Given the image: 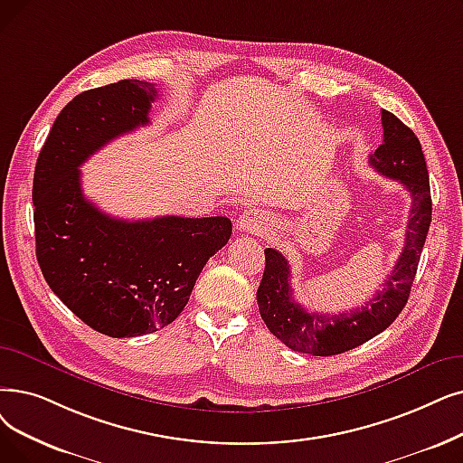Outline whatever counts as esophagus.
<instances>
[{"label":"esophagus","instance_id":"34e87169","mask_svg":"<svg viewBox=\"0 0 463 463\" xmlns=\"http://www.w3.org/2000/svg\"><path fill=\"white\" fill-rule=\"evenodd\" d=\"M269 227V219L263 212H259L255 208L244 210L240 213V217L236 219V229L242 232H250V234H260L265 232Z\"/></svg>","mask_w":463,"mask_h":463}]
</instances>
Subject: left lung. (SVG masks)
<instances>
[{"label":"left lung","instance_id":"1","mask_svg":"<svg viewBox=\"0 0 463 463\" xmlns=\"http://www.w3.org/2000/svg\"><path fill=\"white\" fill-rule=\"evenodd\" d=\"M382 128L384 142L369 156V165L382 175L403 184L412 196L405 248L384 288L376 291L369 305L343 314H319L300 307L293 298L288 259L267 248V265L257 289L259 312L269 331L295 352L336 355L361 346L390 327L409 300L431 223L430 175L420 139L407 125L382 109Z\"/></svg>","mask_w":463,"mask_h":463}]
</instances>
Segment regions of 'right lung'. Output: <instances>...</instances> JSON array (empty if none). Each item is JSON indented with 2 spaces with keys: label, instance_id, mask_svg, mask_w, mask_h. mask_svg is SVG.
Here are the masks:
<instances>
[{
  "label": "right lung",
  "instance_id": "1",
  "mask_svg": "<svg viewBox=\"0 0 463 463\" xmlns=\"http://www.w3.org/2000/svg\"><path fill=\"white\" fill-rule=\"evenodd\" d=\"M156 96L153 83L137 79L77 94L58 113L33 174L39 269L79 319L113 338L170 326L232 234L223 215L127 221L85 198L79 166L111 139L149 125Z\"/></svg>",
  "mask_w": 463,
  "mask_h": 463
}]
</instances>
